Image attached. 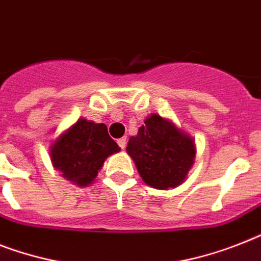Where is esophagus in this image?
<instances>
[{
    "instance_id": "34e87169",
    "label": "esophagus",
    "mask_w": 261,
    "mask_h": 261,
    "mask_svg": "<svg viewBox=\"0 0 261 261\" xmlns=\"http://www.w3.org/2000/svg\"><path fill=\"white\" fill-rule=\"evenodd\" d=\"M117 144H118V146L121 148V149H124V148L126 146V137H121V139H118Z\"/></svg>"
}]
</instances>
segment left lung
Instances as JSON below:
<instances>
[{
	"instance_id": "1",
	"label": "left lung",
	"mask_w": 261,
	"mask_h": 261,
	"mask_svg": "<svg viewBox=\"0 0 261 261\" xmlns=\"http://www.w3.org/2000/svg\"><path fill=\"white\" fill-rule=\"evenodd\" d=\"M126 152L146 184L168 189L185 181L195 163L196 146L191 136L153 113L129 139Z\"/></svg>"
}]
</instances>
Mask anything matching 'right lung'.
<instances>
[{
  "instance_id": "add662e5",
  "label": "right lung",
  "mask_w": 261,
  "mask_h": 261,
  "mask_svg": "<svg viewBox=\"0 0 261 261\" xmlns=\"http://www.w3.org/2000/svg\"><path fill=\"white\" fill-rule=\"evenodd\" d=\"M105 124L80 118L50 146L53 167L62 177L80 187L92 184L107 157L118 152Z\"/></svg>"
}]
</instances>
